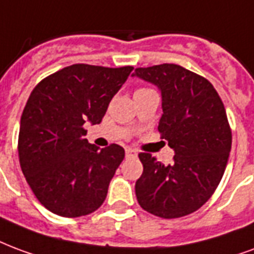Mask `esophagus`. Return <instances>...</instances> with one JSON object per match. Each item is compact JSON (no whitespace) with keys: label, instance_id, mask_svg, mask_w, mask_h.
I'll list each match as a JSON object with an SVG mask.
<instances>
[{"label":"esophagus","instance_id":"1","mask_svg":"<svg viewBox=\"0 0 254 254\" xmlns=\"http://www.w3.org/2000/svg\"><path fill=\"white\" fill-rule=\"evenodd\" d=\"M125 155H127V159L129 157H137V152L134 149H132V148H127L125 149Z\"/></svg>","mask_w":254,"mask_h":254}]
</instances>
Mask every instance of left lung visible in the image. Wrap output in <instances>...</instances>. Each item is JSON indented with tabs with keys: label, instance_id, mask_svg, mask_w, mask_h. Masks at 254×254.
I'll return each instance as SVG.
<instances>
[{
	"label": "left lung",
	"instance_id": "left-lung-1",
	"mask_svg": "<svg viewBox=\"0 0 254 254\" xmlns=\"http://www.w3.org/2000/svg\"><path fill=\"white\" fill-rule=\"evenodd\" d=\"M133 76L160 90L157 129L175 152L168 165L138 155L144 167L136 182L138 204L165 219L189 215L210 199L226 168L232 130L225 106L213 84L182 65L136 68Z\"/></svg>",
	"mask_w": 254,
	"mask_h": 254
}]
</instances>
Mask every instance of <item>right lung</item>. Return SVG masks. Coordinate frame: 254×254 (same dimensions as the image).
<instances>
[{"label":"right lung","mask_w":254,"mask_h":254,"mask_svg":"<svg viewBox=\"0 0 254 254\" xmlns=\"http://www.w3.org/2000/svg\"><path fill=\"white\" fill-rule=\"evenodd\" d=\"M133 67L72 64L33 89L20 121L18 157L36 198L65 218L101 207L125 157L117 144L99 149L84 138V124H99Z\"/></svg>","instance_id":"add662e5"}]
</instances>
